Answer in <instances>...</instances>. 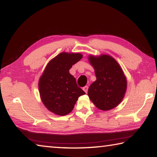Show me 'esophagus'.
I'll list each match as a JSON object with an SVG mask.
<instances>
[{
  "instance_id": "1",
  "label": "esophagus",
  "mask_w": 157,
  "mask_h": 157,
  "mask_svg": "<svg viewBox=\"0 0 157 157\" xmlns=\"http://www.w3.org/2000/svg\"><path fill=\"white\" fill-rule=\"evenodd\" d=\"M88 89H89L88 86H85L83 87V90H84L85 93H87V91H88Z\"/></svg>"
}]
</instances>
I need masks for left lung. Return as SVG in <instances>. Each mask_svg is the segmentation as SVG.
Instances as JSON below:
<instances>
[{
	"instance_id": "obj_1",
	"label": "left lung",
	"mask_w": 157,
	"mask_h": 157,
	"mask_svg": "<svg viewBox=\"0 0 157 157\" xmlns=\"http://www.w3.org/2000/svg\"><path fill=\"white\" fill-rule=\"evenodd\" d=\"M89 59L97 79L89 86L88 95L99 109L110 110L123 100L127 89L125 76L118 62L109 55L90 56Z\"/></svg>"
}]
</instances>
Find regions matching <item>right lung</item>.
Instances as JSON below:
<instances>
[{"label":"right lung","instance_id":"right-lung-1","mask_svg":"<svg viewBox=\"0 0 157 157\" xmlns=\"http://www.w3.org/2000/svg\"><path fill=\"white\" fill-rule=\"evenodd\" d=\"M79 53L62 52L48 63L39 82L41 100L49 111L65 116L73 109L85 92L78 86L69 70L82 59Z\"/></svg>","mask_w":157,"mask_h":157}]
</instances>
